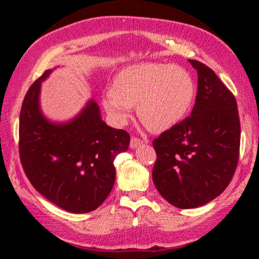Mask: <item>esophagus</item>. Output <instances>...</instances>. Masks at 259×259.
<instances>
[{
  "mask_svg": "<svg viewBox=\"0 0 259 259\" xmlns=\"http://www.w3.org/2000/svg\"><path fill=\"white\" fill-rule=\"evenodd\" d=\"M141 145H142V141L138 138H132V140H130V148H133V150H135V148L141 146Z\"/></svg>",
  "mask_w": 259,
  "mask_h": 259,
  "instance_id": "esophagus-1",
  "label": "esophagus"
}]
</instances>
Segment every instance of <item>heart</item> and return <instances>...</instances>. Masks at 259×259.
<instances>
[{
    "instance_id": "b5f03b06",
    "label": "heart",
    "mask_w": 259,
    "mask_h": 259,
    "mask_svg": "<svg viewBox=\"0 0 259 259\" xmlns=\"http://www.w3.org/2000/svg\"><path fill=\"white\" fill-rule=\"evenodd\" d=\"M196 85L191 74L178 65L142 62L115 75L102 106L118 125L138 106L140 120L151 132L162 133L179 124L191 109Z\"/></svg>"
}]
</instances>
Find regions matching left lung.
I'll list each match as a JSON object with an SVG mask.
<instances>
[{
    "label": "left lung",
    "instance_id": "1",
    "mask_svg": "<svg viewBox=\"0 0 259 259\" xmlns=\"http://www.w3.org/2000/svg\"><path fill=\"white\" fill-rule=\"evenodd\" d=\"M189 62L198 75L191 115L153 141L154 185L163 198L183 209L203 206L227 189L241 135L234 95L206 64Z\"/></svg>",
    "mask_w": 259,
    "mask_h": 259
}]
</instances>
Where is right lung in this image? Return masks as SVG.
<instances>
[{"label": "right lung", "mask_w": 259, "mask_h": 259, "mask_svg": "<svg viewBox=\"0 0 259 259\" xmlns=\"http://www.w3.org/2000/svg\"><path fill=\"white\" fill-rule=\"evenodd\" d=\"M53 69L30 86L19 118V153L31 185L53 204L72 213L100 207L115 180L114 159L125 152L129 134L108 126L100 107L89 100L75 117L52 121L40 106L41 82Z\"/></svg>", "instance_id": "1"}]
</instances>
